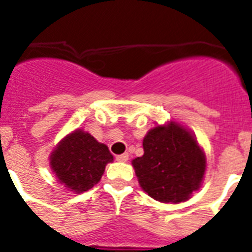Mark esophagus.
<instances>
[{
    "mask_svg": "<svg viewBox=\"0 0 252 252\" xmlns=\"http://www.w3.org/2000/svg\"><path fill=\"white\" fill-rule=\"evenodd\" d=\"M128 158H129V156H128L126 153H124V154H120V156H116V161L126 162L128 161Z\"/></svg>",
    "mask_w": 252,
    "mask_h": 252,
    "instance_id": "obj_1",
    "label": "esophagus"
}]
</instances>
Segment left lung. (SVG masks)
<instances>
[{"instance_id":"left-lung-1","label":"left lung","mask_w":252,"mask_h":252,"mask_svg":"<svg viewBox=\"0 0 252 252\" xmlns=\"http://www.w3.org/2000/svg\"><path fill=\"white\" fill-rule=\"evenodd\" d=\"M144 156L132 165L144 191L161 203H182L199 189L207 167L205 154L184 126L171 122L150 129Z\"/></svg>"}]
</instances>
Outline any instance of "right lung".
<instances>
[{"label": "right lung", "mask_w": 252, "mask_h": 252, "mask_svg": "<svg viewBox=\"0 0 252 252\" xmlns=\"http://www.w3.org/2000/svg\"><path fill=\"white\" fill-rule=\"evenodd\" d=\"M112 154L90 133L77 129L60 141L51 154V168L69 191H89L102 178Z\"/></svg>", "instance_id": "right-lung-1"}]
</instances>
